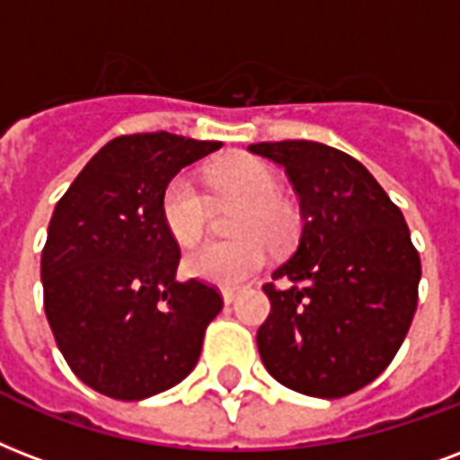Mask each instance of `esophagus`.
<instances>
[{
	"label": "esophagus",
	"instance_id": "obj_1",
	"mask_svg": "<svg viewBox=\"0 0 460 460\" xmlns=\"http://www.w3.org/2000/svg\"><path fill=\"white\" fill-rule=\"evenodd\" d=\"M236 289H222V299H224V304H226V306H229L231 301L236 299Z\"/></svg>",
	"mask_w": 460,
	"mask_h": 460
}]
</instances>
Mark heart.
Wrapping results in <instances>:
<instances>
[{"label":"heart","mask_w":460,"mask_h":460,"mask_svg":"<svg viewBox=\"0 0 460 460\" xmlns=\"http://www.w3.org/2000/svg\"><path fill=\"white\" fill-rule=\"evenodd\" d=\"M209 190L222 202H241L234 241H205L185 255V270L212 285L234 287L268 261V243L282 248L294 238L296 217L279 198V178L258 159L219 161L205 171ZM161 217L175 243H195L209 219V199L188 173L173 175L161 195Z\"/></svg>","instance_id":"1"}]
</instances>
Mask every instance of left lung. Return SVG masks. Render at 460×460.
I'll return each instance as SVG.
<instances>
[{
	"mask_svg": "<svg viewBox=\"0 0 460 460\" xmlns=\"http://www.w3.org/2000/svg\"><path fill=\"white\" fill-rule=\"evenodd\" d=\"M248 152L285 168L304 219L294 253L272 272L289 287H262V364L296 394H355L391 364L415 315L422 268L405 217L340 149L285 139Z\"/></svg>",
	"mask_w": 460,
	"mask_h": 460,
	"instance_id": "obj_1",
	"label": "left lung"
}]
</instances>
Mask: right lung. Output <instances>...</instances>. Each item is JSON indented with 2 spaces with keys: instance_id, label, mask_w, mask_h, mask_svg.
<instances>
[{
  "instance_id": "obj_1",
  "label": "right lung",
  "mask_w": 460,
  "mask_h": 460,
  "mask_svg": "<svg viewBox=\"0 0 460 460\" xmlns=\"http://www.w3.org/2000/svg\"><path fill=\"white\" fill-rule=\"evenodd\" d=\"M219 146L171 132L115 137L52 212L40 261L45 315L66 364L98 394L145 401L198 364L222 296L175 279L181 251L161 195Z\"/></svg>"
}]
</instances>
